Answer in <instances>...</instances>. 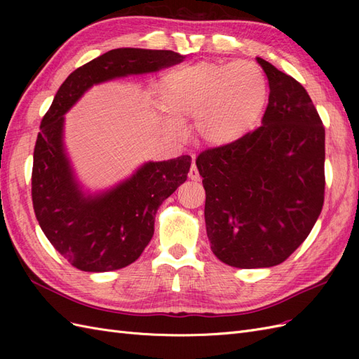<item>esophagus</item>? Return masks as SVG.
I'll return each instance as SVG.
<instances>
[{
  "label": "esophagus",
  "instance_id": "esophagus-1",
  "mask_svg": "<svg viewBox=\"0 0 359 359\" xmlns=\"http://www.w3.org/2000/svg\"><path fill=\"white\" fill-rule=\"evenodd\" d=\"M189 178L190 180H193V181H199L201 180V177H199V172H198V168H196V165H193L190 166V170H189Z\"/></svg>",
  "mask_w": 359,
  "mask_h": 359
}]
</instances>
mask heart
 Masks as SVG:
<instances>
[{
  "mask_svg": "<svg viewBox=\"0 0 359 359\" xmlns=\"http://www.w3.org/2000/svg\"><path fill=\"white\" fill-rule=\"evenodd\" d=\"M161 107L170 116H196L203 142L226 145L244 136L264 112L266 79L250 62H210L173 69L158 83Z\"/></svg>",
  "mask_w": 359,
  "mask_h": 359,
  "instance_id": "1",
  "label": "heart"
}]
</instances>
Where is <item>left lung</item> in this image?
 Masks as SVG:
<instances>
[{
	"label": "left lung",
	"mask_w": 359,
	"mask_h": 359,
	"mask_svg": "<svg viewBox=\"0 0 359 359\" xmlns=\"http://www.w3.org/2000/svg\"><path fill=\"white\" fill-rule=\"evenodd\" d=\"M269 83L262 126L196 158L212 253L235 268L276 266L311 232L325 198V127L304 86L257 58Z\"/></svg>",
	"instance_id": "obj_1"
}]
</instances>
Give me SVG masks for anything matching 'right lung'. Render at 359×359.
<instances>
[{"label":"right lung","mask_w":359,"mask_h":359,"mask_svg":"<svg viewBox=\"0 0 359 359\" xmlns=\"http://www.w3.org/2000/svg\"><path fill=\"white\" fill-rule=\"evenodd\" d=\"M173 50L112 49L69 74L40 124L31 175L32 206L53 248L86 273L124 268L154 235L161 202L187 180L191 157L148 161L109 191L86 196L76 182L62 144L64 114L93 85L180 64Z\"/></svg>","instance_id":"1"}]
</instances>
